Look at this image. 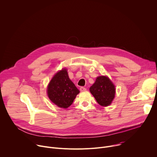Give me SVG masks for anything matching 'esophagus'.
I'll use <instances>...</instances> for the list:
<instances>
[{"label":"esophagus","instance_id":"esophagus-1","mask_svg":"<svg viewBox=\"0 0 157 157\" xmlns=\"http://www.w3.org/2000/svg\"><path fill=\"white\" fill-rule=\"evenodd\" d=\"M79 90H80V91L82 92V91H86V89L85 87H80V89H79Z\"/></svg>","mask_w":157,"mask_h":157}]
</instances>
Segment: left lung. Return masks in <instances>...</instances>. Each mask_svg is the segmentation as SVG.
I'll list each match as a JSON object with an SVG mask.
<instances>
[{"label":"left lung","mask_w":157,"mask_h":157,"mask_svg":"<svg viewBox=\"0 0 157 157\" xmlns=\"http://www.w3.org/2000/svg\"><path fill=\"white\" fill-rule=\"evenodd\" d=\"M89 90L98 103L103 107L109 105L116 94L114 84L105 76H98Z\"/></svg>","instance_id":"obj_1"}]
</instances>
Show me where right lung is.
I'll use <instances>...</instances> for the list:
<instances>
[{"label": "right lung", "mask_w": 157, "mask_h": 157, "mask_svg": "<svg viewBox=\"0 0 157 157\" xmlns=\"http://www.w3.org/2000/svg\"><path fill=\"white\" fill-rule=\"evenodd\" d=\"M79 93V89L70 80L66 68L53 76L47 87V94L50 101L58 107L64 109L73 104Z\"/></svg>", "instance_id": "1"}]
</instances>
